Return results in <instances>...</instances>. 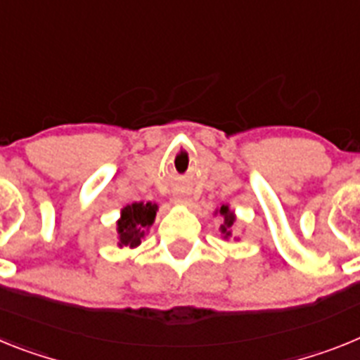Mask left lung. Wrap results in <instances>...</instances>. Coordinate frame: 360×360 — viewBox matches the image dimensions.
<instances>
[{
  "mask_svg": "<svg viewBox=\"0 0 360 360\" xmlns=\"http://www.w3.org/2000/svg\"><path fill=\"white\" fill-rule=\"evenodd\" d=\"M219 214L224 217V223L221 224V233H223V239H230L233 236V223H236V215L233 212L228 208V205H223L219 208Z\"/></svg>",
  "mask_w": 360,
  "mask_h": 360,
  "instance_id": "1",
  "label": "left lung"
}]
</instances>
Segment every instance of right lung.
Wrapping results in <instances>:
<instances>
[{"label":"right lung","mask_w":360,"mask_h":360,"mask_svg":"<svg viewBox=\"0 0 360 360\" xmlns=\"http://www.w3.org/2000/svg\"><path fill=\"white\" fill-rule=\"evenodd\" d=\"M155 212H158V205H152V202H134V205L124 206L117 221V246L136 248L141 245L146 230L154 223Z\"/></svg>","instance_id":"right-lung-1"}]
</instances>
